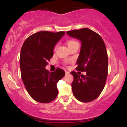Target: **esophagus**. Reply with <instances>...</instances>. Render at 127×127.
<instances>
[{
    "instance_id": "esophagus-1",
    "label": "esophagus",
    "mask_w": 127,
    "mask_h": 127,
    "mask_svg": "<svg viewBox=\"0 0 127 127\" xmlns=\"http://www.w3.org/2000/svg\"><path fill=\"white\" fill-rule=\"evenodd\" d=\"M69 71H65V74H66V75H68V74H69Z\"/></svg>"
}]
</instances>
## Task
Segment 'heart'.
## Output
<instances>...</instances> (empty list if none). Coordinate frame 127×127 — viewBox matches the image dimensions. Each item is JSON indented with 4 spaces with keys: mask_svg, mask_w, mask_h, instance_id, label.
Masks as SVG:
<instances>
[{
    "mask_svg": "<svg viewBox=\"0 0 127 127\" xmlns=\"http://www.w3.org/2000/svg\"><path fill=\"white\" fill-rule=\"evenodd\" d=\"M76 43L77 42H75V41L69 40V41H67V45L68 46V47H69V46L75 44V43Z\"/></svg>",
    "mask_w": 127,
    "mask_h": 127,
    "instance_id": "heart-1",
    "label": "heart"
}]
</instances>
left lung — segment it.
I'll return each mask as SVG.
<instances>
[{
	"label": "left lung",
	"instance_id": "8db88e82",
	"mask_svg": "<svg viewBox=\"0 0 127 127\" xmlns=\"http://www.w3.org/2000/svg\"><path fill=\"white\" fill-rule=\"evenodd\" d=\"M66 33L81 42L76 69L86 72L85 75L71 72L74 77L71 84L72 93L80 101L90 102L101 94L107 76L108 58L104 42L99 34L88 28Z\"/></svg>",
	"mask_w": 127,
	"mask_h": 127
}]
</instances>
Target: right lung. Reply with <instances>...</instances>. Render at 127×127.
<instances>
[{
	"mask_svg": "<svg viewBox=\"0 0 127 127\" xmlns=\"http://www.w3.org/2000/svg\"><path fill=\"white\" fill-rule=\"evenodd\" d=\"M64 34L63 31L38 32L26 40L21 48V78L29 95L39 103H50L58 93L56 85L64 76V71L57 68L49 72L45 67L53 55L56 44Z\"/></svg>",
	"mask_w": 127,
	"mask_h": 127,
	"instance_id": "1",
	"label": "right lung"
}]
</instances>
